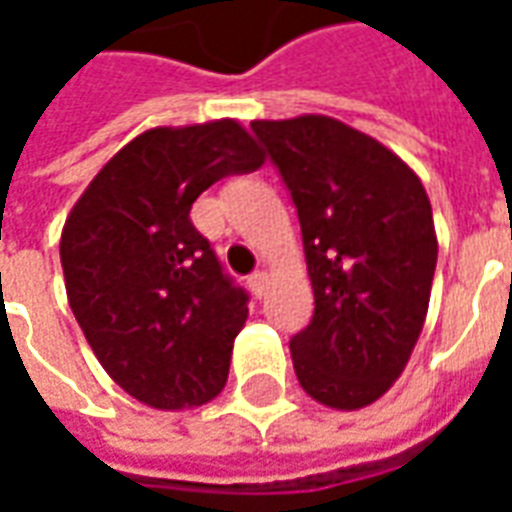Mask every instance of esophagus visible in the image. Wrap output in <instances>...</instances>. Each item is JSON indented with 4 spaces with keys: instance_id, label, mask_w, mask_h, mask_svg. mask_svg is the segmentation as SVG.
Here are the masks:
<instances>
[{
    "instance_id": "34e87169",
    "label": "esophagus",
    "mask_w": 512,
    "mask_h": 512,
    "mask_svg": "<svg viewBox=\"0 0 512 512\" xmlns=\"http://www.w3.org/2000/svg\"><path fill=\"white\" fill-rule=\"evenodd\" d=\"M246 285H249V290H252L257 299H260V296L266 293L268 274H266V271H255V274H249V279H246Z\"/></svg>"
}]
</instances>
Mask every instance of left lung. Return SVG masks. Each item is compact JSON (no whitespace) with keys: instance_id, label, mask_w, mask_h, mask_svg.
I'll return each instance as SVG.
<instances>
[{"instance_id":"left-lung-1","label":"left lung","mask_w":512,"mask_h":512,"mask_svg":"<svg viewBox=\"0 0 512 512\" xmlns=\"http://www.w3.org/2000/svg\"><path fill=\"white\" fill-rule=\"evenodd\" d=\"M299 211L315 315L290 340L301 389L365 408L395 384L422 332L439 257L422 180L386 145L326 115L255 120Z\"/></svg>"}]
</instances>
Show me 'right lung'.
I'll use <instances>...</instances> for the list:
<instances>
[{"label":"right lung","mask_w":512,"mask_h":512,"mask_svg":"<svg viewBox=\"0 0 512 512\" xmlns=\"http://www.w3.org/2000/svg\"><path fill=\"white\" fill-rule=\"evenodd\" d=\"M263 161L230 117L150 128L106 161L65 219L68 304L112 381L145 406H202L227 384L249 296L189 211L216 180Z\"/></svg>","instance_id":"obj_1"}]
</instances>
